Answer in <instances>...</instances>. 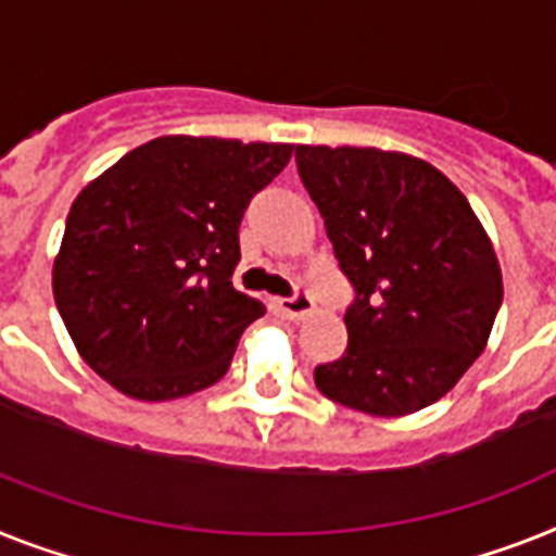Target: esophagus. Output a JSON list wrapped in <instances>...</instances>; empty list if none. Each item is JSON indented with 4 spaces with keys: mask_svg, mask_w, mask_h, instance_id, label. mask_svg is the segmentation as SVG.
I'll list each match as a JSON object with an SVG mask.
<instances>
[{
    "mask_svg": "<svg viewBox=\"0 0 556 556\" xmlns=\"http://www.w3.org/2000/svg\"><path fill=\"white\" fill-rule=\"evenodd\" d=\"M273 309L281 312L283 318H304L306 312L312 309V298L306 289H298L292 298H273Z\"/></svg>",
    "mask_w": 556,
    "mask_h": 556,
    "instance_id": "obj_1",
    "label": "esophagus"
}]
</instances>
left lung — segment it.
Segmentation results:
<instances>
[{
    "label": "left lung",
    "instance_id": "left-lung-1",
    "mask_svg": "<svg viewBox=\"0 0 556 556\" xmlns=\"http://www.w3.org/2000/svg\"><path fill=\"white\" fill-rule=\"evenodd\" d=\"M355 298L350 343L315 366L329 401L401 417L440 401L485 350L503 278L466 195L438 167L375 147H295Z\"/></svg>",
    "mask_w": 556,
    "mask_h": 556
}]
</instances>
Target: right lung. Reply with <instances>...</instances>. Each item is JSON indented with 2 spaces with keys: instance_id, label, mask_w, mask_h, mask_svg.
<instances>
[{
  "instance_id": "1",
  "label": "right lung",
  "mask_w": 556,
  "mask_h": 556,
  "mask_svg": "<svg viewBox=\"0 0 556 556\" xmlns=\"http://www.w3.org/2000/svg\"><path fill=\"white\" fill-rule=\"evenodd\" d=\"M292 144L162 136L76 195L53 298L85 364L136 401H176L227 375L264 304L232 287L238 227Z\"/></svg>"
}]
</instances>
